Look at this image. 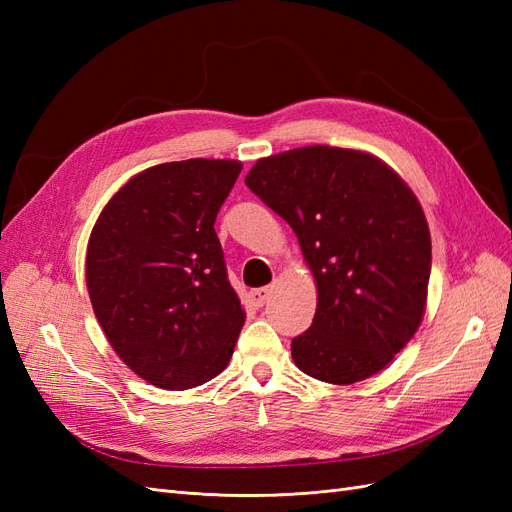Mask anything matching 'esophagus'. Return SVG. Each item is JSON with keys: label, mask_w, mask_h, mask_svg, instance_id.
Instances as JSON below:
<instances>
[{"label": "esophagus", "mask_w": 512, "mask_h": 512, "mask_svg": "<svg viewBox=\"0 0 512 512\" xmlns=\"http://www.w3.org/2000/svg\"><path fill=\"white\" fill-rule=\"evenodd\" d=\"M269 294H271V288H269V286H265V288H256V290H252V292H250V297H252V303H254L256 307H262V305L267 303Z\"/></svg>", "instance_id": "esophagus-1"}]
</instances>
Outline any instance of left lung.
I'll return each mask as SVG.
<instances>
[{"label": "left lung", "mask_w": 512, "mask_h": 512, "mask_svg": "<svg viewBox=\"0 0 512 512\" xmlns=\"http://www.w3.org/2000/svg\"><path fill=\"white\" fill-rule=\"evenodd\" d=\"M245 185L299 239L318 288L294 365L329 384L378 374L421 327L431 271L425 213L376 156L312 145L258 160Z\"/></svg>", "instance_id": "8db88e82"}]
</instances>
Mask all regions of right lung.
<instances>
[{
  "label": "right lung",
  "instance_id": "right-lung-1",
  "mask_svg": "<svg viewBox=\"0 0 512 512\" xmlns=\"http://www.w3.org/2000/svg\"><path fill=\"white\" fill-rule=\"evenodd\" d=\"M241 162H166L108 200L87 243L94 314L119 359L166 391L228 365L245 312L226 275L215 218Z\"/></svg>",
  "mask_w": 512,
  "mask_h": 512
}]
</instances>
